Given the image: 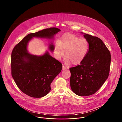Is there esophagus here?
Wrapping results in <instances>:
<instances>
[{
	"instance_id": "34e87169",
	"label": "esophagus",
	"mask_w": 122,
	"mask_h": 122,
	"mask_svg": "<svg viewBox=\"0 0 122 122\" xmlns=\"http://www.w3.org/2000/svg\"><path fill=\"white\" fill-rule=\"evenodd\" d=\"M67 69V68L66 67H65L64 66H63V67H62V70H66Z\"/></svg>"
}]
</instances>
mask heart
I'll list each match as a JSON object with an SVG mask.
<instances>
[{
    "label": "heart",
    "mask_w": 122,
    "mask_h": 122,
    "mask_svg": "<svg viewBox=\"0 0 122 122\" xmlns=\"http://www.w3.org/2000/svg\"><path fill=\"white\" fill-rule=\"evenodd\" d=\"M89 49V44L85 38H80L71 33L63 35L54 48L56 58L60 60L64 57L65 51L64 62L67 65L72 64L78 65L86 58Z\"/></svg>",
    "instance_id": "obj_1"
}]
</instances>
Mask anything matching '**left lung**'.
I'll return each mask as SVG.
<instances>
[{
    "label": "left lung",
    "mask_w": 122,
    "mask_h": 122,
    "mask_svg": "<svg viewBox=\"0 0 122 122\" xmlns=\"http://www.w3.org/2000/svg\"><path fill=\"white\" fill-rule=\"evenodd\" d=\"M84 36L89 44L87 55L81 64L70 70L72 91L79 96L85 97L96 93L108 78L111 57L101 39L86 33Z\"/></svg>",
    "instance_id": "left-lung-1"
}]
</instances>
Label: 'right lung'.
I'll use <instances>...</instances> for the list:
<instances>
[{
    "label": "right lung",
    "instance_id": "right-lung-1",
    "mask_svg": "<svg viewBox=\"0 0 122 122\" xmlns=\"http://www.w3.org/2000/svg\"><path fill=\"white\" fill-rule=\"evenodd\" d=\"M60 31L58 28L51 27L30 33L13 49L12 76L20 90L30 97L40 98L49 92L51 84L61 72L62 64L47 51L39 56L29 53L27 49L28 42L33 37L52 39ZM49 48L51 51L54 50L52 43Z\"/></svg>",
    "mask_w": 122,
    "mask_h": 122
}]
</instances>
